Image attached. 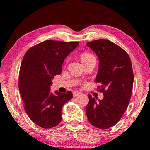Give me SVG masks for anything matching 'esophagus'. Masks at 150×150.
Here are the masks:
<instances>
[{
    "instance_id": "obj_1",
    "label": "esophagus",
    "mask_w": 150,
    "mask_h": 150,
    "mask_svg": "<svg viewBox=\"0 0 150 150\" xmlns=\"http://www.w3.org/2000/svg\"><path fill=\"white\" fill-rule=\"evenodd\" d=\"M80 94H81V92L79 91H74L73 92V96H74V97H76V96H79Z\"/></svg>"
}]
</instances>
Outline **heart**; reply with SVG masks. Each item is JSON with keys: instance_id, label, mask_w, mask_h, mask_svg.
<instances>
[{"instance_id": "1", "label": "heart", "mask_w": 150, "mask_h": 150, "mask_svg": "<svg viewBox=\"0 0 150 150\" xmlns=\"http://www.w3.org/2000/svg\"><path fill=\"white\" fill-rule=\"evenodd\" d=\"M91 57H93V56L91 54H90V53H83V54H82L81 55V60H85V59H89L91 58Z\"/></svg>"}]
</instances>
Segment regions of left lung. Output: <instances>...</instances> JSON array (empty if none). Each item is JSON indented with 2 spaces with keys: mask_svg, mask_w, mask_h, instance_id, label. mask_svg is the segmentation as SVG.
<instances>
[{
  "mask_svg": "<svg viewBox=\"0 0 150 150\" xmlns=\"http://www.w3.org/2000/svg\"><path fill=\"white\" fill-rule=\"evenodd\" d=\"M99 59L96 83L104 94L102 100L89 96L86 113L95 127L107 129L117 123L128 107L132 91L134 75L129 55L107 40L87 43Z\"/></svg>",
  "mask_w": 150,
  "mask_h": 150,
  "instance_id": "1",
  "label": "left lung"
}]
</instances>
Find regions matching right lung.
<instances>
[{
    "mask_svg": "<svg viewBox=\"0 0 150 150\" xmlns=\"http://www.w3.org/2000/svg\"><path fill=\"white\" fill-rule=\"evenodd\" d=\"M79 42L47 40L28 49L22 59L19 74V90L29 118L43 128H51L61 121L63 106L73 97L50 92L54 76L60 74L65 59Z\"/></svg>",
    "mask_w": 150,
    "mask_h": 150,
    "instance_id": "1",
    "label": "right lung"
}]
</instances>
